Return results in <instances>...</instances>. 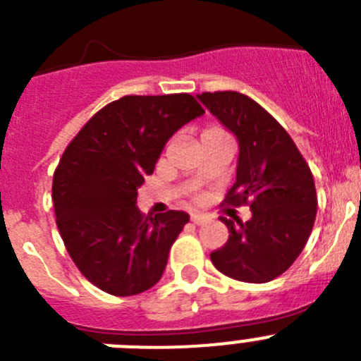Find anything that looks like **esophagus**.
Wrapping results in <instances>:
<instances>
[{
	"label": "esophagus",
	"mask_w": 361,
	"mask_h": 361,
	"mask_svg": "<svg viewBox=\"0 0 361 361\" xmlns=\"http://www.w3.org/2000/svg\"><path fill=\"white\" fill-rule=\"evenodd\" d=\"M208 220H209V216L204 215V213H193V215H191V222H193V224H197V226L206 224Z\"/></svg>",
	"instance_id": "obj_1"
}]
</instances>
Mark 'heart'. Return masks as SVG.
<instances>
[{
	"mask_svg": "<svg viewBox=\"0 0 361 361\" xmlns=\"http://www.w3.org/2000/svg\"><path fill=\"white\" fill-rule=\"evenodd\" d=\"M213 132H220V130L219 128H208L204 133H213Z\"/></svg>",
	"mask_w": 361,
	"mask_h": 361,
	"instance_id": "1",
	"label": "heart"
}]
</instances>
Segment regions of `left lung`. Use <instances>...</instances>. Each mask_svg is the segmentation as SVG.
<instances>
[{
  "label": "left lung",
  "instance_id": "left-lung-1",
  "mask_svg": "<svg viewBox=\"0 0 361 361\" xmlns=\"http://www.w3.org/2000/svg\"><path fill=\"white\" fill-rule=\"evenodd\" d=\"M238 142L237 180L224 202H250L251 219H222L229 238L212 253L220 273L264 283L291 267L317 219V190L307 162L289 137L253 99L238 92L197 95Z\"/></svg>",
  "mask_w": 361,
  "mask_h": 361
}]
</instances>
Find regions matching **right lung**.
Segmentation results:
<instances>
[{"mask_svg":"<svg viewBox=\"0 0 361 361\" xmlns=\"http://www.w3.org/2000/svg\"><path fill=\"white\" fill-rule=\"evenodd\" d=\"M202 114L190 94L126 95L99 110L65 149L52 183L57 228L95 288L132 296L161 280L190 215L171 209L145 219L137 190L171 135Z\"/></svg>","mask_w":361,"mask_h":361,"instance_id":"right-lung-1","label":"right lung"}]
</instances>
